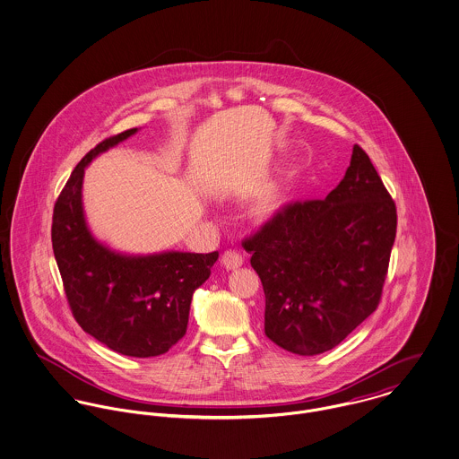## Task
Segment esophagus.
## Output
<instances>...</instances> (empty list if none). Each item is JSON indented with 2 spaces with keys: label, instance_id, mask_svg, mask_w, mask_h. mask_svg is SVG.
I'll return each mask as SVG.
<instances>
[{
  "label": "esophagus",
  "instance_id": "1",
  "mask_svg": "<svg viewBox=\"0 0 459 459\" xmlns=\"http://www.w3.org/2000/svg\"><path fill=\"white\" fill-rule=\"evenodd\" d=\"M221 263L226 270H238L244 264V257L237 250H226L221 257Z\"/></svg>",
  "mask_w": 459,
  "mask_h": 459
}]
</instances>
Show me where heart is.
Segmentation results:
<instances>
[{
  "instance_id": "obj_1",
  "label": "heart",
  "mask_w": 459,
  "mask_h": 459,
  "mask_svg": "<svg viewBox=\"0 0 459 459\" xmlns=\"http://www.w3.org/2000/svg\"><path fill=\"white\" fill-rule=\"evenodd\" d=\"M280 205V196L276 193H266L264 196H261L255 205H254V214L257 215H268L272 212H275V209H278Z\"/></svg>"
}]
</instances>
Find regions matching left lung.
<instances>
[{
	"mask_svg": "<svg viewBox=\"0 0 459 459\" xmlns=\"http://www.w3.org/2000/svg\"><path fill=\"white\" fill-rule=\"evenodd\" d=\"M395 235V202L355 144L325 200L283 205L242 242L264 289L266 336L298 355L333 350L379 305Z\"/></svg>",
	"mask_w": 459,
	"mask_h": 459,
	"instance_id": "left-lung-1",
	"label": "left lung"
}]
</instances>
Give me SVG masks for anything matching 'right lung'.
<instances>
[{"instance_id":"add662e5","label":"right lung","mask_w":459,"mask_h":459,"mask_svg":"<svg viewBox=\"0 0 459 459\" xmlns=\"http://www.w3.org/2000/svg\"><path fill=\"white\" fill-rule=\"evenodd\" d=\"M135 132L104 139L74 167L54 207L52 247L80 327L117 353L148 359L183 339L193 292L211 276L219 252L126 255L93 238L82 204L85 167Z\"/></svg>"}]
</instances>
